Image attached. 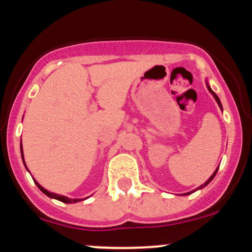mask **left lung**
<instances>
[{
	"label": "left lung",
	"mask_w": 252,
	"mask_h": 252,
	"mask_svg": "<svg viewBox=\"0 0 252 252\" xmlns=\"http://www.w3.org/2000/svg\"><path fill=\"white\" fill-rule=\"evenodd\" d=\"M207 89H209V91L211 92V94H212V96H213V97H215V99L217 100V103H218L219 108H220V109L222 110V106H221V103H220V100H219V98H218V96H217V94H215V92H213V91H212V89H211V88H210V85H209V84H207ZM217 172H218V168H217V169H216V172H215V173H213V174L210 176V179H209V180H207L206 182H205V184H204V185H201V186H199V187H198V189H204V187H205V186H207V185H209V184H210V182L213 180V178H215V176H216V174H217ZM194 190H195V189H194ZM194 190H192V192H189V193H185V195H187V194H190V193H193V192H194Z\"/></svg>",
	"instance_id": "obj_1"
}]
</instances>
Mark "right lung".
Listing matches in <instances>:
<instances>
[{
  "label": "right lung",
  "instance_id": "add662e5",
  "mask_svg": "<svg viewBox=\"0 0 252 252\" xmlns=\"http://www.w3.org/2000/svg\"><path fill=\"white\" fill-rule=\"evenodd\" d=\"M21 156H22V160H24V163H25V158H24V152H22V144H21ZM25 164H26V163H25ZM26 168H27V167H26ZM34 181H35V180H34ZM35 184H36V186L39 187V189L41 190L42 193H45V194L47 195V196H50V198L57 199V200H59V201H62V202H66V204H73V202H78V201L83 200V199H71V198H67V196L59 195V194H56V193L48 192L47 189H43L42 186H40V185L37 184L36 181H35Z\"/></svg>",
  "mask_w": 252,
  "mask_h": 252
}]
</instances>
